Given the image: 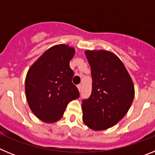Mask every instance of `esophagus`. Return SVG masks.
Listing matches in <instances>:
<instances>
[{
  "label": "esophagus",
  "instance_id": "obj_1",
  "mask_svg": "<svg viewBox=\"0 0 155 155\" xmlns=\"http://www.w3.org/2000/svg\"><path fill=\"white\" fill-rule=\"evenodd\" d=\"M77 87H78V88L79 91H81V88H82V84H78V85H77Z\"/></svg>",
  "mask_w": 155,
  "mask_h": 155
}]
</instances>
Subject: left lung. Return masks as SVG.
Listing matches in <instances>:
<instances>
[{"label": "left lung", "mask_w": 155, "mask_h": 155, "mask_svg": "<svg viewBox=\"0 0 155 155\" xmlns=\"http://www.w3.org/2000/svg\"><path fill=\"white\" fill-rule=\"evenodd\" d=\"M92 78L90 97L82 101V120L93 130H103L124 118L134 98V86L118 57L106 50L85 51Z\"/></svg>", "instance_id": "left-lung-1"}]
</instances>
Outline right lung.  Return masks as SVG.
<instances>
[{
  "mask_svg": "<svg viewBox=\"0 0 155 155\" xmlns=\"http://www.w3.org/2000/svg\"><path fill=\"white\" fill-rule=\"evenodd\" d=\"M74 48L65 44L52 46L28 70L25 94L30 109L42 121L53 124L61 120L71 101L79 98L72 83L74 71L70 61Z\"/></svg>",
  "mask_w": 155,
  "mask_h": 155,
  "instance_id": "obj_1",
  "label": "right lung"
}]
</instances>
